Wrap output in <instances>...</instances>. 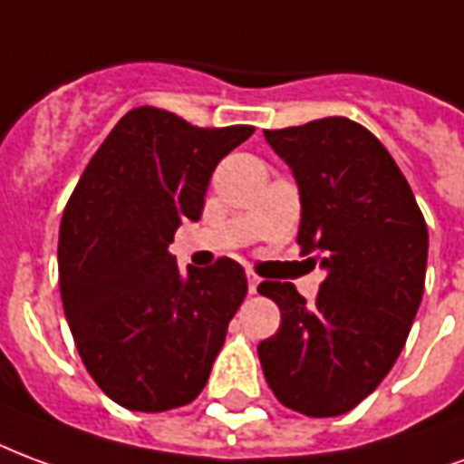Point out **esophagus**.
Here are the masks:
<instances>
[{"label": "esophagus", "mask_w": 464, "mask_h": 464, "mask_svg": "<svg viewBox=\"0 0 464 464\" xmlns=\"http://www.w3.org/2000/svg\"><path fill=\"white\" fill-rule=\"evenodd\" d=\"M259 282H262V279H259L256 274L246 272V286H249V294H256V286H259Z\"/></svg>", "instance_id": "obj_1"}]
</instances>
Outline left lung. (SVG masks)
Returning <instances> with one entry per match:
<instances>
[{"instance_id":"left-lung-1","label":"left lung","mask_w":464,"mask_h":464,"mask_svg":"<svg viewBox=\"0 0 464 464\" xmlns=\"http://www.w3.org/2000/svg\"><path fill=\"white\" fill-rule=\"evenodd\" d=\"M302 195L296 242L326 269L316 302L262 282L282 326L256 353L276 401L309 418L356 408L393 368L425 286L428 225L383 143L343 116L265 130Z\"/></svg>"}]
</instances>
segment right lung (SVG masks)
Here are the masks:
<instances>
[{
  "label": "right lung",
  "mask_w": 464,
  "mask_h": 464,
  "mask_svg": "<svg viewBox=\"0 0 464 464\" xmlns=\"http://www.w3.org/2000/svg\"><path fill=\"white\" fill-rule=\"evenodd\" d=\"M252 133V125L199 128L162 108H133L66 202L61 302L86 371L128 411L192 403L245 302L235 259L180 272L168 246L182 219L202 215L218 162Z\"/></svg>",
  "instance_id": "add662e5"
}]
</instances>
